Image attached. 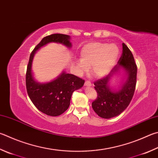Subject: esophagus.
<instances>
[{
    "label": "esophagus",
    "instance_id": "obj_1",
    "mask_svg": "<svg viewBox=\"0 0 158 158\" xmlns=\"http://www.w3.org/2000/svg\"><path fill=\"white\" fill-rule=\"evenodd\" d=\"M84 85H85V86H88V87H90V86H91V85H92V84H91V82H90V81H86L85 82Z\"/></svg>",
    "mask_w": 158,
    "mask_h": 158
}]
</instances>
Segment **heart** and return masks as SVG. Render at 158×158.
Returning <instances> with one entry per match:
<instances>
[{
	"mask_svg": "<svg viewBox=\"0 0 158 158\" xmlns=\"http://www.w3.org/2000/svg\"><path fill=\"white\" fill-rule=\"evenodd\" d=\"M81 61L77 63L80 73H85L88 68L96 77H104L115 65L120 54V50L116 44L108 43H90L81 50Z\"/></svg>",
	"mask_w": 158,
	"mask_h": 158,
	"instance_id": "b5f03b06",
	"label": "heart"
}]
</instances>
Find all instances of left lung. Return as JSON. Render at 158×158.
Here are the masks:
<instances>
[{
    "instance_id": "obj_1",
    "label": "left lung",
    "mask_w": 158,
    "mask_h": 158,
    "mask_svg": "<svg viewBox=\"0 0 158 158\" xmlns=\"http://www.w3.org/2000/svg\"><path fill=\"white\" fill-rule=\"evenodd\" d=\"M122 54L117 64L110 74L94 83L97 97L92 103V107L98 115L110 119L121 114L130 104L134 94L137 80V65L133 54L124 44H122ZM124 71L125 78L118 89L110 86L111 77Z\"/></svg>"
}]
</instances>
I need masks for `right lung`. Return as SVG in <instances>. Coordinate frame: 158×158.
Segmentation results:
<instances>
[{
	"mask_svg": "<svg viewBox=\"0 0 158 158\" xmlns=\"http://www.w3.org/2000/svg\"><path fill=\"white\" fill-rule=\"evenodd\" d=\"M70 36L62 34H54L43 39L31 52L26 73V88L31 101L39 110L49 116H59L67 110L71 96L74 90L81 88L85 81L74 74L63 71L61 74L49 82L40 83L34 78L31 70L34 54L40 48L50 43L72 47Z\"/></svg>",
	"mask_w": 158,
	"mask_h": 158,
	"instance_id": "right-lung-1",
	"label": "right lung"
}]
</instances>
